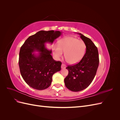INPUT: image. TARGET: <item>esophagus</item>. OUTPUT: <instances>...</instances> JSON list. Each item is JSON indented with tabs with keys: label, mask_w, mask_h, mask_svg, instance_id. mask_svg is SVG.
Here are the masks:
<instances>
[{
	"label": "esophagus",
	"mask_w": 120,
	"mask_h": 120,
	"mask_svg": "<svg viewBox=\"0 0 120 120\" xmlns=\"http://www.w3.org/2000/svg\"><path fill=\"white\" fill-rule=\"evenodd\" d=\"M61 68H66V65H65L64 64H61Z\"/></svg>",
	"instance_id": "34e87169"
}]
</instances>
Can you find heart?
I'll return each instance as SVG.
<instances>
[{
	"instance_id": "1",
	"label": "heart",
	"mask_w": 120,
	"mask_h": 120,
	"mask_svg": "<svg viewBox=\"0 0 120 120\" xmlns=\"http://www.w3.org/2000/svg\"><path fill=\"white\" fill-rule=\"evenodd\" d=\"M86 46L81 40L72 37H67L61 39L59 45L54 46V53L57 59L61 57L65 52V57L70 64H77L84 55Z\"/></svg>"
}]
</instances>
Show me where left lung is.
Returning <instances> with one entry per match:
<instances>
[{
  "label": "left lung",
  "mask_w": 120,
  "mask_h": 120,
  "mask_svg": "<svg viewBox=\"0 0 120 120\" xmlns=\"http://www.w3.org/2000/svg\"><path fill=\"white\" fill-rule=\"evenodd\" d=\"M79 34L85 43L86 52L79 63L66 68L68 74L64 79L65 86L72 92L81 91L89 86L95 77L99 64L97 46L89 38Z\"/></svg>",
  "instance_id": "1"
}]
</instances>
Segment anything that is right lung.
<instances>
[{
  "label": "right lung",
  "mask_w": 120,
  "mask_h": 120,
  "mask_svg": "<svg viewBox=\"0 0 120 120\" xmlns=\"http://www.w3.org/2000/svg\"><path fill=\"white\" fill-rule=\"evenodd\" d=\"M60 31L41 30L30 36L21 46L19 67L21 76L27 84L38 90L46 89L51 85L53 75L61 70V62L53 59L52 50L45 43H52L61 35ZM37 51L38 55L33 53Z\"/></svg>",
  "instance_id": "right-lung-1"
}]
</instances>
